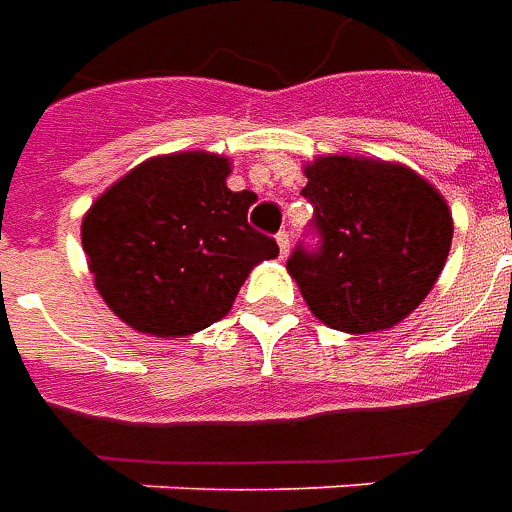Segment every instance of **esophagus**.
<instances>
[{
    "label": "esophagus",
    "mask_w": 512,
    "mask_h": 512,
    "mask_svg": "<svg viewBox=\"0 0 512 512\" xmlns=\"http://www.w3.org/2000/svg\"><path fill=\"white\" fill-rule=\"evenodd\" d=\"M277 244H279V255L282 257H288L290 252V235L282 230V233H277Z\"/></svg>",
    "instance_id": "1"
}]
</instances>
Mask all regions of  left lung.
<instances>
[{"instance_id":"left-lung-1","label":"left lung","mask_w":512,"mask_h":512,"mask_svg":"<svg viewBox=\"0 0 512 512\" xmlns=\"http://www.w3.org/2000/svg\"><path fill=\"white\" fill-rule=\"evenodd\" d=\"M318 244H299L290 277L332 329H392L436 285L452 244V213L414 169L378 158L323 156L304 167Z\"/></svg>"}]
</instances>
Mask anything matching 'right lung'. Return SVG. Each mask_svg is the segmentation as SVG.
<instances>
[{
	"mask_svg": "<svg viewBox=\"0 0 512 512\" xmlns=\"http://www.w3.org/2000/svg\"><path fill=\"white\" fill-rule=\"evenodd\" d=\"M230 161L172 153L139 164L84 213L95 288L131 329L186 337L233 307L249 271L279 255L246 222L255 191L227 189Z\"/></svg>",
	"mask_w": 512,
	"mask_h": 512,
	"instance_id": "right-lung-1",
	"label": "right lung"
}]
</instances>
